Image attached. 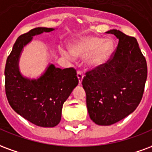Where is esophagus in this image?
<instances>
[{"label":"esophagus","instance_id":"esophagus-1","mask_svg":"<svg viewBox=\"0 0 152 152\" xmlns=\"http://www.w3.org/2000/svg\"><path fill=\"white\" fill-rule=\"evenodd\" d=\"M83 74L81 71H77V77L78 78V81H79V84L82 83V81H83Z\"/></svg>","mask_w":152,"mask_h":152}]
</instances>
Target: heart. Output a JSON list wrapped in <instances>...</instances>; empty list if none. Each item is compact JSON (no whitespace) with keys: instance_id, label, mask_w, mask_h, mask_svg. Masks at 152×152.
I'll use <instances>...</instances> for the list:
<instances>
[{"instance_id":"b5f03b06","label":"heart","mask_w":152,"mask_h":152,"mask_svg":"<svg viewBox=\"0 0 152 152\" xmlns=\"http://www.w3.org/2000/svg\"><path fill=\"white\" fill-rule=\"evenodd\" d=\"M114 44L111 39L83 37L70 44V50L61 48L63 56L72 59L74 56H86L85 63L88 68L96 69L105 64L113 52Z\"/></svg>"}]
</instances>
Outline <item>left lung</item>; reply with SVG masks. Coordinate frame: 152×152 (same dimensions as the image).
<instances>
[{"mask_svg":"<svg viewBox=\"0 0 152 152\" xmlns=\"http://www.w3.org/2000/svg\"><path fill=\"white\" fill-rule=\"evenodd\" d=\"M113 56L108 62L87 72L83 87L91 119L99 126H110L132 113L141 101L147 77L146 59L137 39L117 30Z\"/></svg>","mask_w":152,"mask_h":152,"instance_id":"1","label":"left lung"}]
</instances>
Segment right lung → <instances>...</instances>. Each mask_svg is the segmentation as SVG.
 <instances>
[{
	"label": "right lung",
	"instance_id": "obj_1",
	"mask_svg": "<svg viewBox=\"0 0 152 152\" xmlns=\"http://www.w3.org/2000/svg\"><path fill=\"white\" fill-rule=\"evenodd\" d=\"M54 28L35 27L17 39L8 56L5 69V93L11 108L30 122L41 127H54L61 118L64 102L77 84L74 68H56L49 64L37 78L23 76L19 69V59L23 48L33 36Z\"/></svg>",
	"mask_w": 152,
	"mask_h": 152
}]
</instances>
